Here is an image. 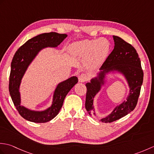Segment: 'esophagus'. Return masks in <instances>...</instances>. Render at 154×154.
Here are the masks:
<instances>
[{"label":"esophagus","mask_w":154,"mask_h":154,"mask_svg":"<svg viewBox=\"0 0 154 154\" xmlns=\"http://www.w3.org/2000/svg\"><path fill=\"white\" fill-rule=\"evenodd\" d=\"M88 79H89V76L85 73H81L79 76V82H85Z\"/></svg>","instance_id":"obj_1"}]
</instances>
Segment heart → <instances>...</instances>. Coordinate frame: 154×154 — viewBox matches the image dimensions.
<instances>
[{
    "instance_id": "b5f03b06",
    "label": "heart",
    "mask_w": 154,
    "mask_h": 154,
    "mask_svg": "<svg viewBox=\"0 0 154 154\" xmlns=\"http://www.w3.org/2000/svg\"><path fill=\"white\" fill-rule=\"evenodd\" d=\"M71 53L75 56L84 57L91 66L97 67L102 64L109 51V44L106 40H85L74 43L70 46Z\"/></svg>"
}]
</instances>
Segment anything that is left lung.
<instances>
[{"label":"left lung","mask_w":154,"mask_h":154,"mask_svg":"<svg viewBox=\"0 0 154 154\" xmlns=\"http://www.w3.org/2000/svg\"><path fill=\"white\" fill-rule=\"evenodd\" d=\"M114 48L100 68L99 77L91 79L86 84L87 94L85 109L90 116L93 115V99L104 84V74L110 71L117 70L124 75L128 82L130 94L127 100L116 106L109 116L100 119L104 123H109L119 120L131 112L135 109L140 96L143 83V73L139 55L136 49L123 39L113 35Z\"/></svg>","instance_id":"8db88e82"}]
</instances>
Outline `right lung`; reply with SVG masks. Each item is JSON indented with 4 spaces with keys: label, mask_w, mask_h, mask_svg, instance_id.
<instances>
[{
    "label": "right lung",
    "mask_w": 154,
    "mask_h": 154,
    "mask_svg": "<svg viewBox=\"0 0 154 154\" xmlns=\"http://www.w3.org/2000/svg\"><path fill=\"white\" fill-rule=\"evenodd\" d=\"M67 36V34H58L57 32L38 35L20 47L13 57L10 74L9 92L16 109L24 119L36 123L47 122L53 119L60 112L67 93L77 83V77H72L59 84L55 91L52 105L46 110L36 112L20 105L19 87L23 75L29 64L42 48L57 47Z\"/></svg>",
    "instance_id": "1"
}]
</instances>
